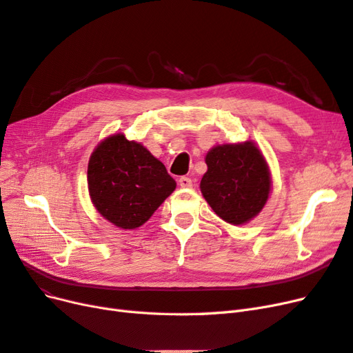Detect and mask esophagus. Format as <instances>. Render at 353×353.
<instances>
[{
    "mask_svg": "<svg viewBox=\"0 0 353 353\" xmlns=\"http://www.w3.org/2000/svg\"><path fill=\"white\" fill-rule=\"evenodd\" d=\"M179 185H180V188H190L192 186V179L186 177V176L180 177L179 179Z\"/></svg>",
    "mask_w": 353,
    "mask_h": 353,
    "instance_id": "esophagus-1",
    "label": "esophagus"
}]
</instances>
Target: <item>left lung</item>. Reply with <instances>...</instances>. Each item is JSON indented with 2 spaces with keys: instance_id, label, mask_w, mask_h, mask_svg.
<instances>
[{
  "instance_id": "obj_1",
  "label": "left lung",
  "mask_w": 353,
  "mask_h": 353,
  "mask_svg": "<svg viewBox=\"0 0 353 353\" xmlns=\"http://www.w3.org/2000/svg\"><path fill=\"white\" fill-rule=\"evenodd\" d=\"M205 163L201 192L214 212L234 225L256 217L271 190L270 168L259 148L252 141L217 145Z\"/></svg>"
}]
</instances>
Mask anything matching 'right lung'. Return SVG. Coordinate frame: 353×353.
I'll list each match as a JSON object with an SVG mask.
<instances>
[{
  "label": "right lung",
  "instance_id": "1",
  "mask_svg": "<svg viewBox=\"0 0 353 353\" xmlns=\"http://www.w3.org/2000/svg\"><path fill=\"white\" fill-rule=\"evenodd\" d=\"M88 189L102 217L132 230L151 219L176 189V181L143 145L116 133L90 155Z\"/></svg>",
  "mask_w": 353,
  "mask_h": 353
}]
</instances>
